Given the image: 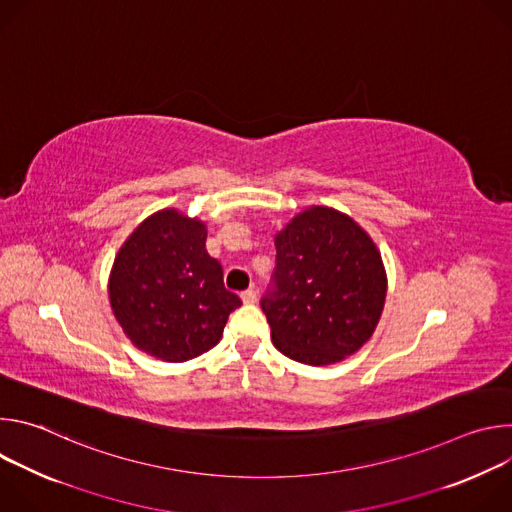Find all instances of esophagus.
<instances>
[{
    "label": "esophagus",
    "mask_w": 512,
    "mask_h": 512,
    "mask_svg": "<svg viewBox=\"0 0 512 512\" xmlns=\"http://www.w3.org/2000/svg\"><path fill=\"white\" fill-rule=\"evenodd\" d=\"M241 300H243V304H255V302H257V291H255V289H247V291H243V294H241Z\"/></svg>",
    "instance_id": "1"
}]
</instances>
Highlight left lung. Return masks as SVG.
I'll use <instances>...</instances> for the list:
<instances>
[{"instance_id": "8db88e82", "label": "left lung", "mask_w": 512, "mask_h": 512, "mask_svg": "<svg viewBox=\"0 0 512 512\" xmlns=\"http://www.w3.org/2000/svg\"><path fill=\"white\" fill-rule=\"evenodd\" d=\"M273 287L261 300L275 348L324 367L354 354L383 314L387 273L373 239L340 210L310 206L275 235Z\"/></svg>"}]
</instances>
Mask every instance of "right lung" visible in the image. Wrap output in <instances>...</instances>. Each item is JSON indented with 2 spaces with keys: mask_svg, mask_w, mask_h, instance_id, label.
Segmentation results:
<instances>
[{
  "mask_svg": "<svg viewBox=\"0 0 512 512\" xmlns=\"http://www.w3.org/2000/svg\"><path fill=\"white\" fill-rule=\"evenodd\" d=\"M109 302L125 336L166 362L210 350L241 306L206 253V225L176 208L158 210L127 237L109 275Z\"/></svg>",
  "mask_w": 512,
  "mask_h": 512,
  "instance_id": "add662e5",
  "label": "right lung"
}]
</instances>
